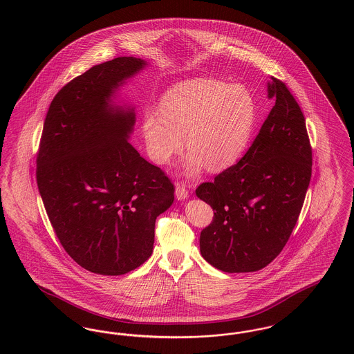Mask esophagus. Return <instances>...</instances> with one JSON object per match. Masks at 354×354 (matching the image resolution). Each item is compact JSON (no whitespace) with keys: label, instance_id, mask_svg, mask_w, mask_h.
I'll use <instances>...</instances> for the list:
<instances>
[{"label":"esophagus","instance_id":"esophagus-1","mask_svg":"<svg viewBox=\"0 0 354 354\" xmlns=\"http://www.w3.org/2000/svg\"><path fill=\"white\" fill-rule=\"evenodd\" d=\"M188 189H187V187L185 185H176V188H175V195H176V199L178 201H185L188 198Z\"/></svg>","mask_w":354,"mask_h":354}]
</instances>
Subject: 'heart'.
<instances>
[{"label": "heart", "instance_id": "heart-1", "mask_svg": "<svg viewBox=\"0 0 354 354\" xmlns=\"http://www.w3.org/2000/svg\"><path fill=\"white\" fill-rule=\"evenodd\" d=\"M256 102L243 84L195 78L175 84L163 95L160 111L147 110L142 120L146 149L158 165H167L185 140L189 152L185 175L223 169L240 158L252 136Z\"/></svg>", "mask_w": 354, "mask_h": 354}]
</instances>
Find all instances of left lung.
Listing matches in <instances>:
<instances>
[{
  "label": "left lung",
  "instance_id": "8db88e82",
  "mask_svg": "<svg viewBox=\"0 0 354 354\" xmlns=\"http://www.w3.org/2000/svg\"><path fill=\"white\" fill-rule=\"evenodd\" d=\"M274 100L244 156L196 188L214 209L201 234L202 256L215 268L254 272L273 261L292 234L312 176L305 118L286 84L270 77Z\"/></svg>",
  "mask_w": 354,
  "mask_h": 354
}]
</instances>
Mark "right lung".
<instances>
[{
	"label": "right lung",
	"mask_w": 354,
	"mask_h": 354,
	"mask_svg": "<svg viewBox=\"0 0 354 354\" xmlns=\"http://www.w3.org/2000/svg\"><path fill=\"white\" fill-rule=\"evenodd\" d=\"M145 65L118 57L65 84L37 152V185L55 235L77 264L98 274L142 266L151 256L155 220L174 202L165 171L129 143L134 110L111 103L115 88Z\"/></svg>",
	"instance_id": "right-lung-1"
}]
</instances>
